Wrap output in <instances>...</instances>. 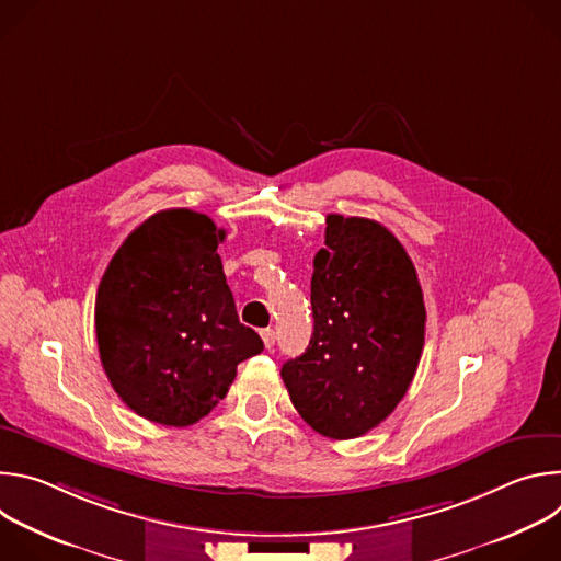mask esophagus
Returning <instances> with one entry per match:
<instances>
[{
    "label": "esophagus",
    "instance_id": "esophagus-1",
    "mask_svg": "<svg viewBox=\"0 0 561 561\" xmlns=\"http://www.w3.org/2000/svg\"><path fill=\"white\" fill-rule=\"evenodd\" d=\"M262 340H264V346L271 351L275 346V331L273 329H264L262 331Z\"/></svg>",
    "mask_w": 561,
    "mask_h": 561
}]
</instances>
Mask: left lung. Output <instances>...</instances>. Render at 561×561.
I'll list each match as a JSON object with an SVG mask.
<instances>
[{"label": "left lung", "instance_id": "1", "mask_svg": "<svg viewBox=\"0 0 561 561\" xmlns=\"http://www.w3.org/2000/svg\"><path fill=\"white\" fill-rule=\"evenodd\" d=\"M312 260L308 348L282 366L301 420L319 435L355 439L402 402L422 357L426 306L399 239L366 217H327Z\"/></svg>", "mask_w": 561, "mask_h": 561}]
</instances>
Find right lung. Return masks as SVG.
Wrapping results in <instances>:
<instances>
[{
  "mask_svg": "<svg viewBox=\"0 0 561 561\" xmlns=\"http://www.w3.org/2000/svg\"><path fill=\"white\" fill-rule=\"evenodd\" d=\"M224 237L204 213L159 210L124 239L100 282L102 366L148 422H199L226 397L237 364L264 351L237 317L217 255Z\"/></svg>",
  "mask_w": 561,
  "mask_h": 561,
  "instance_id": "add662e5",
  "label": "right lung"
}]
</instances>
